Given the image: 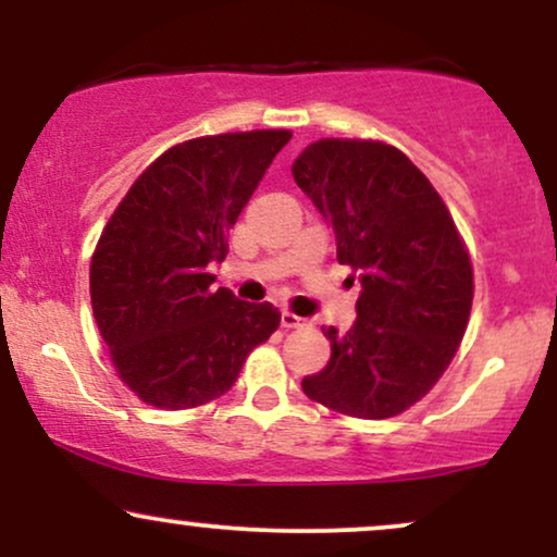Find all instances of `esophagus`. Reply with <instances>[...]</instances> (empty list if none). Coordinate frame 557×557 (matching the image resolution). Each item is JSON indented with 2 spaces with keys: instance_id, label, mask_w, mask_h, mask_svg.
Wrapping results in <instances>:
<instances>
[{
  "instance_id": "esophagus-1",
  "label": "esophagus",
  "mask_w": 557,
  "mask_h": 557,
  "mask_svg": "<svg viewBox=\"0 0 557 557\" xmlns=\"http://www.w3.org/2000/svg\"><path fill=\"white\" fill-rule=\"evenodd\" d=\"M280 322H283L285 330H298V327H304L306 319H300L298 314H290V311H283V317H280Z\"/></svg>"
}]
</instances>
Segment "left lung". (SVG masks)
<instances>
[{
  "label": "left lung",
  "mask_w": 557,
  "mask_h": 557,
  "mask_svg": "<svg viewBox=\"0 0 557 557\" xmlns=\"http://www.w3.org/2000/svg\"><path fill=\"white\" fill-rule=\"evenodd\" d=\"M293 177L361 283L356 324L324 330L332 356L304 393L345 417H398L443 376L469 322L474 274L456 222L424 172L380 140H317Z\"/></svg>",
  "instance_id": "8db88e82"
}]
</instances>
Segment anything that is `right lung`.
Returning <instances> with one entry per match:
<instances>
[{
  "mask_svg": "<svg viewBox=\"0 0 557 557\" xmlns=\"http://www.w3.org/2000/svg\"><path fill=\"white\" fill-rule=\"evenodd\" d=\"M287 140V131H251L172 146L107 222L91 259L94 319L117 374L149 406L220 398L277 330L272 304L214 287L209 270Z\"/></svg>",
  "mask_w": 557,
  "mask_h": 557,
  "instance_id": "add662e5",
  "label": "right lung"
}]
</instances>
